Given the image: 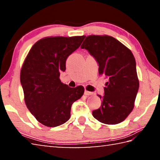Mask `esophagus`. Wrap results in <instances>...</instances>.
I'll use <instances>...</instances> for the list:
<instances>
[{"label":"esophagus","mask_w":160,"mask_h":160,"mask_svg":"<svg viewBox=\"0 0 160 160\" xmlns=\"http://www.w3.org/2000/svg\"><path fill=\"white\" fill-rule=\"evenodd\" d=\"M94 93L92 92H89V91H87L85 90V95H92Z\"/></svg>","instance_id":"obj_1"}]
</instances>
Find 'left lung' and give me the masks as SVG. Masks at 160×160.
<instances>
[{
	"mask_svg": "<svg viewBox=\"0 0 160 160\" xmlns=\"http://www.w3.org/2000/svg\"><path fill=\"white\" fill-rule=\"evenodd\" d=\"M85 48L99 64V73L108 78L104 95L98 97L102 105L92 115L105 124H117L125 120L134 107L139 88L133 54L112 37L90 35L83 42Z\"/></svg>",
	"mask_w": 160,
	"mask_h": 160,
	"instance_id": "left-lung-1",
	"label": "left lung"
}]
</instances>
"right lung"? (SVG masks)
Instances as JSON below:
<instances>
[{
    "label": "right lung",
    "mask_w": 160,
    "mask_h": 160,
    "mask_svg": "<svg viewBox=\"0 0 160 160\" xmlns=\"http://www.w3.org/2000/svg\"><path fill=\"white\" fill-rule=\"evenodd\" d=\"M85 37H45L35 43L24 61L20 82L25 104L43 125L56 127L66 123L72 104L84 94L82 86L70 88L59 77L66 70L67 58Z\"/></svg>",
    "instance_id": "right-lung-1"
}]
</instances>
